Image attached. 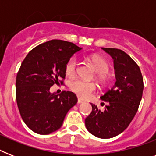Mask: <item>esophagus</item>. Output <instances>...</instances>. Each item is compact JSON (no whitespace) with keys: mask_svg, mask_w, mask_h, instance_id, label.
Instances as JSON below:
<instances>
[{"mask_svg":"<svg viewBox=\"0 0 156 156\" xmlns=\"http://www.w3.org/2000/svg\"><path fill=\"white\" fill-rule=\"evenodd\" d=\"M83 103H84V100H83V99H81L80 97L78 98V104H83Z\"/></svg>","mask_w":156,"mask_h":156,"instance_id":"1","label":"esophagus"}]
</instances>
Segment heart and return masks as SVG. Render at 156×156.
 Masks as SVG:
<instances>
[{
  "label": "heart",
  "instance_id": "1",
  "mask_svg": "<svg viewBox=\"0 0 156 156\" xmlns=\"http://www.w3.org/2000/svg\"><path fill=\"white\" fill-rule=\"evenodd\" d=\"M92 63L95 71L96 78L102 83H105L108 80L107 73L109 70V65L104 58L98 56L91 57ZM78 67V60L75 56H72L69 59L65 66V72L66 75L72 77L76 73ZM69 87L73 92L82 98H88L93 92L96 90V85L94 83L83 80L81 78H75L70 81Z\"/></svg>",
  "mask_w": 156,
  "mask_h": 156
}]
</instances>
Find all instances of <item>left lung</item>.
Masks as SVG:
<instances>
[{
	"mask_svg": "<svg viewBox=\"0 0 156 156\" xmlns=\"http://www.w3.org/2000/svg\"><path fill=\"white\" fill-rule=\"evenodd\" d=\"M112 57L116 83L100 99L108 103L104 111L90 104L92 111L85 119L91 134L111 138L122 133L138 111L143 91V78L139 66L128 54L117 48H102Z\"/></svg>",
	"mask_w": 156,
	"mask_h": 156,
	"instance_id": "1",
	"label": "left lung"
}]
</instances>
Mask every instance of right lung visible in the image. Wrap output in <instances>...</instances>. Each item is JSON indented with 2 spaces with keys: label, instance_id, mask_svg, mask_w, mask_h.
Instances as JSON below:
<instances>
[{
  "label": "right lung",
  "instance_id": "1",
  "mask_svg": "<svg viewBox=\"0 0 156 156\" xmlns=\"http://www.w3.org/2000/svg\"><path fill=\"white\" fill-rule=\"evenodd\" d=\"M81 49L73 43L52 40L34 48L22 62L16 78V100L23 121L35 133L57 130L78 102L74 93L64 90L56 95L50 88L63 84L66 62Z\"/></svg>",
  "mask_w": 156,
  "mask_h": 156
}]
</instances>
